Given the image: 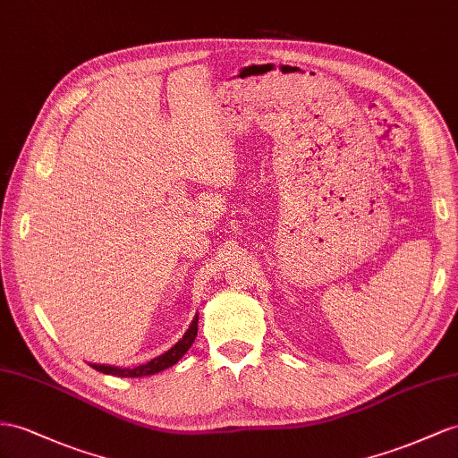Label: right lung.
I'll use <instances>...</instances> for the list:
<instances>
[{"label":"right lung","instance_id":"right-lung-1","mask_svg":"<svg viewBox=\"0 0 458 458\" xmlns=\"http://www.w3.org/2000/svg\"><path fill=\"white\" fill-rule=\"evenodd\" d=\"M197 321H199V315H195V319L190 325V329H187V333L183 335V338H182L178 344H174L168 352H164L162 356L143 363V366H137V368H115V366H98V363H90V366L95 368L97 371L115 375V377H143V375H155V373H158L162 369L174 366V363L178 361L185 354V352L191 348L195 336H197Z\"/></svg>","mask_w":458,"mask_h":458}]
</instances>
